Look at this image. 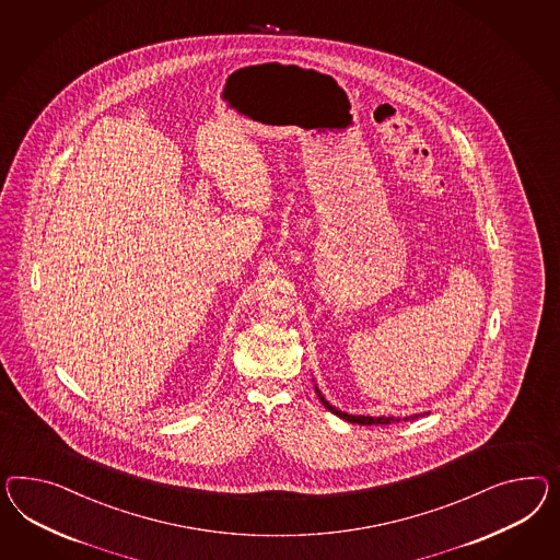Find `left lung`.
<instances>
[{"mask_svg": "<svg viewBox=\"0 0 560 560\" xmlns=\"http://www.w3.org/2000/svg\"><path fill=\"white\" fill-rule=\"evenodd\" d=\"M316 394H318L319 401H322L326 408L330 409L332 413H336L338 418L347 420V422L363 423V425H371V423H375V425H377V423L401 422L399 418H371V416H350V413H345V411H340V409L332 408V406H330V404H328V401L322 397V394L318 392V387H316ZM413 418H420V413H418V416H408V418H404V422H406V420H413Z\"/></svg>", "mask_w": 560, "mask_h": 560, "instance_id": "obj_1", "label": "left lung"}]
</instances>
